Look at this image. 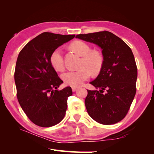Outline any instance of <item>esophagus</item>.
Here are the masks:
<instances>
[{
	"instance_id": "34e87169",
	"label": "esophagus",
	"mask_w": 154,
	"mask_h": 154,
	"mask_svg": "<svg viewBox=\"0 0 154 154\" xmlns=\"http://www.w3.org/2000/svg\"><path fill=\"white\" fill-rule=\"evenodd\" d=\"M77 89V87H72V91H73V92L76 91Z\"/></svg>"
}]
</instances>
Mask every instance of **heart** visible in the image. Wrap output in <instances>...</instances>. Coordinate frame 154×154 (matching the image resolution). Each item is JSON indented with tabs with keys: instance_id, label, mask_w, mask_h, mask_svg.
Returning a JSON list of instances; mask_svg holds the SVG:
<instances>
[{
	"instance_id": "b5f03b06",
	"label": "heart",
	"mask_w": 154,
	"mask_h": 154,
	"mask_svg": "<svg viewBox=\"0 0 154 154\" xmlns=\"http://www.w3.org/2000/svg\"><path fill=\"white\" fill-rule=\"evenodd\" d=\"M71 48L82 57L79 65L81 69L66 72L62 75V79L67 85L77 87L89 79L91 73L98 75L100 73L103 67L104 58L100 51L92 50L90 45L83 41L74 42L71 44ZM50 60L55 70L63 71L65 69L63 52L61 48H56L51 52Z\"/></svg>"
}]
</instances>
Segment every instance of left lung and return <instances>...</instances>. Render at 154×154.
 Masks as SVG:
<instances>
[{
	"label": "left lung",
	"mask_w": 154,
	"mask_h": 154,
	"mask_svg": "<svg viewBox=\"0 0 154 154\" xmlns=\"http://www.w3.org/2000/svg\"><path fill=\"white\" fill-rule=\"evenodd\" d=\"M81 40L102 49L104 64L90 83L99 91L87 90L85 104L89 116L105 125L122 120L128 112L136 93L138 70L130 48L108 31L77 35Z\"/></svg>",
	"instance_id": "8db88e82"
}]
</instances>
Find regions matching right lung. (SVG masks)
Returning <instances> with one entry per match:
<instances>
[{"instance_id":"right-lung-1","label":"right lung","mask_w":154,"mask_h":154,"mask_svg":"<svg viewBox=\"0 0 154 154\" xmlns=\"http://www.w3.org/2000/svg\"><path fill=\"white\" fill-rule=\"evenodd\" d=\"M74 37L44 32L20 51L14 71L16 95L22 110L35 125L53 126L65 115L67 98L73 93L70 87L57 89L63 81L50 58L52 51Z\"/></svg>"}]
</instances>
